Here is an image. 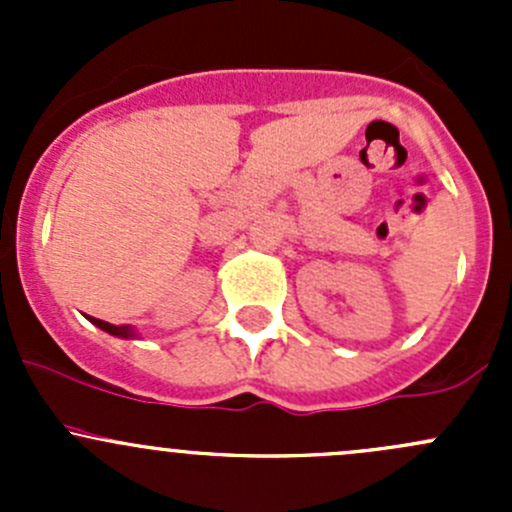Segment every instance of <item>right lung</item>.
<instances>
[{"label": "right lung", "instance_id": "obj_1", "mask_svg": "<svg viewBox=\"0 0 512 512\" xmlns=\"http://www.w3.org/2000/svg\"><path fill=\"white\" fill-rule=\"evenodd\" d=\"M89 319H91V324H96V327L103 329V332L113 334V337H123V339L136 337V332L131 329V324H108V322H103V319H96V317H89Z\"/></svg>", "mask_w": 512, "mask_h": 512}]
</instances>
